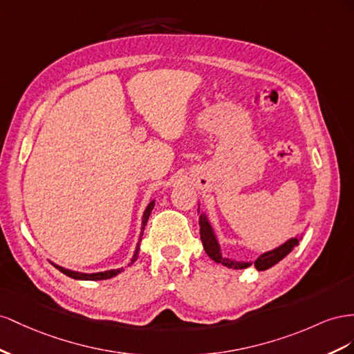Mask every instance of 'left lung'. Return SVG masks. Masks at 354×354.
<instances>
[{"instance_id": "obj_1", "label": "left lung", "mask_w": 354, "mask_h": 354, "mask_svg": "<svg viewBox=\"0 0 354 354\" xmlns=\"http://www.w3.org/2000/svg\"><path fill=\"white\" fill-rule=\"evenodd\" d=\"M197 214L200 215V221H198L200 239H201V243H203V248L206 250V254L209 255V258L212 261H215L216 264H221V266L228 267V268H233V270H243V268H248V267H252V266H254L258 271L268 270L270 267L276 266L279 261L283 259L297 245H299V237L304 234V231H302V233L295 234L294 237L288 239L285 243H281L280 246L271 249V250H267V252H264V254H261L254 261L234 259V258L225 257L224 252H222V248H221L219 241H218V237H216V233H215V230H214V225H212V222L209 219V215L206 214L203 209H201L200 201H198ZM308 225H310V222H307V227L306 228H308Z\"/></svg>"}]
</instances>
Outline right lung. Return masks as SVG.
I'll list each match as a JSON object with an SVG mask.
<instances>
[{"label":"right lung","mask_w":354,"mask_h":354,"mask_svg":"<svg viewBox=\"0 0 354 354\" xmlns=\"http://www.w3.org/2000/svg\"><path fill=\"white\" fill-rule=\"evenodd\" d=\"M156 206V200L153 198L148 203V206L145 207L144 210V215H142V222H140V233H139V241L136 243V249H135V254L132 257V261H130V264H133V262L138 259V255H139V249H140V240H142V234H144V230H145V225L148 222V218L151 215V210L154 209ZM52 264L60 271L64 272L65 276L71 277V279H75V280H106V279H113L115 276H118L120 272H123L124 268L120 267V268H111V270H105V271H96V272H83V271H74V270H69V268H65V267H60L57 264H55V262H52ZM129 264V266H130Z\"/></svg>","instance_id":"1"}]
</instances>
